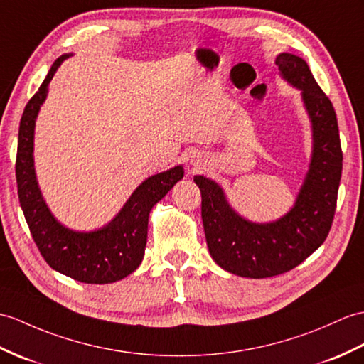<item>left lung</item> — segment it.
<instances>
[{
    "instance_id": "1",
    "label": "left lung",
    "mask_w": 364,
    "mask_h": 364,
    "mask_svg": "<svg viewBox=\"0 0 364 364\" xmlns=\"http://www.w3.org/2000/svg\"><path fill=\"white\" fill-rule=\"evenodd\" d=\"M282 79L301 90L311 122L314 150L294 206L274 222L255 223L239 215L215 181L197 175L201 218L210 256L218 267L242 277L264 279L290 272L316 251L333 222L343 151L333 105L301 57H276Z\"/></svg>"
}]
</instances>
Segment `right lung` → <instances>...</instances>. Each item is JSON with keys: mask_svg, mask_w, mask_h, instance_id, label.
I'll return each instance as SVG.
<instances>
[{"mask_svg": "<svg viewBox=\"0 0 364 364\" xmlns=\"http://www.w3.org/2000/svg\"><path fill=\"white\" fill-rule=\"evenodd\" d=\"M71 54L58 57L46 79L24 108L16 149L15 175L20 206L40 255L48 265L83 284H112L139 267L147 243L149 214L184 175L183 166L149 176L127 200L112 222L90 232L73 231L50 214L33 168V129L57 68Z\"/></svg>", "mask_w": 364, "mask_h": 364, "instance_id": "obj_1", "label": "right lung"}]
</instances>
